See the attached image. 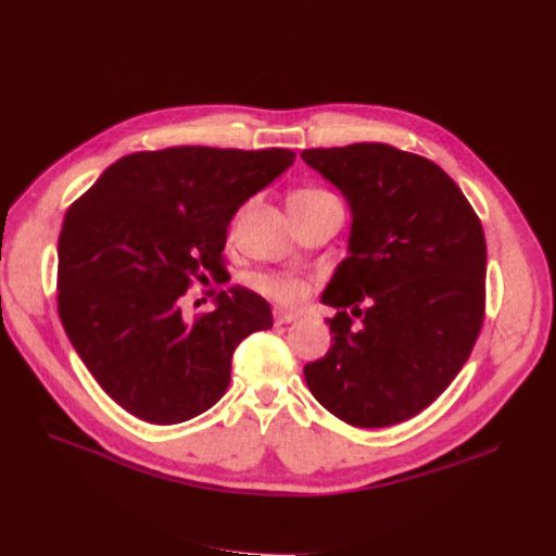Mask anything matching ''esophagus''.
<instances>
[{"mask_svg":"<svg viewBox=\"0 0 556 556\" xmlns=\"http://www.w3.org/2000/svg\"><path fill=\"white\" fill-rule=\"evenodd\" d=\"M300 315L292 313V311H283V308H275V321L277 324H290V321H298Z\"/></svg>","mask_w":556,"mask_h":556,"instance_id":"1","label":"esophagus"}]
</instances>
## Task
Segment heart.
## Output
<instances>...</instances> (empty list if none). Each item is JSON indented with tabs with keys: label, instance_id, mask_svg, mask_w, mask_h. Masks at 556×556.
Returning a JSON list of instances; mask_svg holds the SVG:
<instances>
[{
	"label": "heart",
	"instance_id": "1",
	"mask_svg": "<svg viewBox=\"0 0 556 556\" xmlns=\"http://www.w3.org/2000/svg\"><path fill=\"white\" fill-rule=\"evenodd\" d=\"M336 197H330L324 190L317 188H300L294 190L288 199V207H304V205H315L321 201H332ZM256 286L262 288L266 294H270L273 300L281 304H298L304 294H306V283L300 279H283V277H266L258 279Z\"/></svg>",
	"mask_w": 556,
	"mask_h": 556
}]
</instances>
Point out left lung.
<instances>
[{"mask_svg": "<svg viewBox=\"0 0 556 556\" xmlns=\"http://www.w3.org/2000/svg\"><path fill=\"white\" fill-rule=\"evenodd\" d=\"M351 210L346 256L321 292L328 353L304 366L311 393L364 429L420 414L467 362L483 324L488 248L458 185L382 142L304 150ZM351 307L359 323L345 313Z\"/></svg>", "mask_w": 556, "mask_h": 556, "instance_id": "8db88e82", "label": "left lung"}]
</instances>
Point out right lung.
<instances>
[{"instance_id":"1","label":"right lung","mask_w":556,"mask_h":556,"mask_svg":"<svg viewBox=\"0 0 556 556\" xmlns=\"http://www.w3.org/2000/svg\"><path fill=\"white\" fill-rule=\"evenodd\" d=\"M294 152L169 147L106 167L64 216L58 311L66 336L131 416L178 425L207 412L230 384L232 355L273 326L270 304L243 286L214 311L182 315L192 277L220 270L237 210L279 178Z\"/></svg>"}]
</instances>
